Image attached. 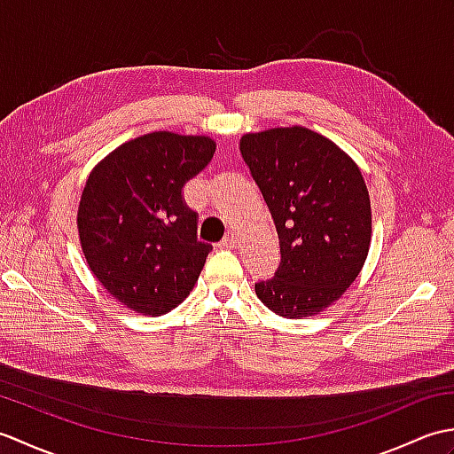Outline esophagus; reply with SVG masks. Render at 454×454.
Instances as JSON below:
<instances>
[{
    "instance_id": "obj_1",
    "label": "esophagus",
    "mask_w": 454,
    "mask_h": 454,
    "mask_svg": "<svg viewBox=\"0 0 454 454\" xmlns=\"http://www.w3.org/2000/svg\"><path fill=\"white\" fill-rule=\"evenodd\" d=\"M238 244V236L234 232H228L226 238L220 242V247H234Z\"/></svg>"
}]
</instances>
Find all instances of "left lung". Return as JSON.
Segmentation results:
<instances>
[{"mask_svg":"<svg viewBox=\"0 0 454 454\" xmlns=\"http://www.w3.org/2000/svg\"><path fill=\"white\" fill-rule=\"evenodd\" d=\"M239 152L275 222L281 265L255 294L302 320L353 285L369 255L371 199L361 169L330 138L304 127L244 134Z\"/></svg>","mask_w":454,"mask_h":454,"instance_id":"left-lung-1","label":"left lung"}]
</instances>
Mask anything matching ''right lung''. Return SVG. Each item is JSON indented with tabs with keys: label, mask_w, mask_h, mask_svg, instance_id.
<instances>
[{
	"label": "right lung",
	"mask_w": 454,
	"mask_h": 454,
	"mask_svg": "<svg viewBox=\"0 0 454 454\" xmlns=\"http://www.w3.org/2000/svg\"><path fill=\"white\" fill-rule=\"evenodd\" d=\"M216 142L169 130L121 144L90 173L78 207L80 246L95 278L130 310L161 316L195 286L212 246L197 239L185 183Z\"/></svg>",
	"instance_id": "obj_1"
}]
</instances>
